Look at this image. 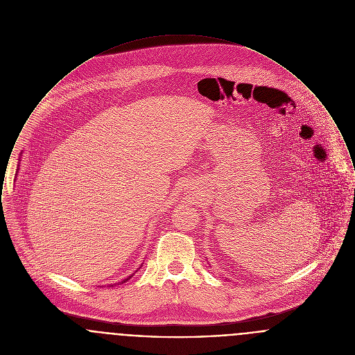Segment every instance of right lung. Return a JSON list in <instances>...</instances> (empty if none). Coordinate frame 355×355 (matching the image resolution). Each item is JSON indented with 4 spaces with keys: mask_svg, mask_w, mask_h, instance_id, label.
<instances>
[{
    "mask_svg": "<svg viewBox=\"0 0 355 355\" xmlns=\"http://www.w3.org/2000/svg\"><path fill=\"white\" fill-rule=\"evenodd\" d=\"M20 162H21V160H19V164H20ZM17 171H19V168H17ZM140 268H141V266H140ZM140 268H139V269H140ZM139 269H137V270H139ZM137 270H136V272H137ZM133 275H135V273H133ZM133 275H130V276H128V277H126V279H123V280H122V282H121V283H119V284H123V283H125V282H128V280H130V279H132V277H133ZM113 285H116V284H113ZM113 285H112V286H113Z\"/></svg>",
    "mask_w": 355,
    "mask_h": 355,
    "instance_id": "right-lung-1",
    "label": "right lung"
}]
</instances>
